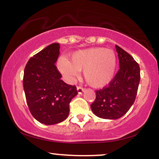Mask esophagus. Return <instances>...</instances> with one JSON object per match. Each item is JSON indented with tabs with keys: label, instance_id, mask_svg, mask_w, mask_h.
Segmentation results:
<instances>
[{
	"label": "esophagus",
	"instance_id": "34e87169",
	"mask_svg": "<svg viewBox=\"0 0 159 159\" xmlns=\"http://www.w3.org/2000/svg\"><path fill=\"white\" fill-rule=\"evenodd\" d=\"M84 90H85L84 88H82V87H77V91H78V94H81Z\"/></svg>",
	"mask_w": 159,
	"mask_h": 159
}]
</instances>
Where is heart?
Returning a JSON list of instances; mask_svg holds the SVG:
<instances>
[{"label": "heart", "mask_w": 159, "mask_h": 159, "mask_svg": "<svg viewBox=\"0 0 159 159\" xmlns=\"http://www.w3.org/2000/svg\"><path fill=\"white\" fill-rule=\"evenodd\" d=\"M58 69L67 79L72 80L83 70L89 85L101 88L113 79L116 66V57L111 49L91 48L74 52L70 60H61Z\"/></svg>", "instance_id": "b5f03b06"}]
</instances>
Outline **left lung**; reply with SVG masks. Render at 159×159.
Instances as JSON below:
<instances>
[{"label":"left lung","instance_id":"left-lung-1","mask_svg":"<svg viewBox=\"0 0 159 159\" xmlns=\"http://www.w3.org/2000/svg\"><path fill=\"white\" fill-rule=\"evenodd\" d=\"M120 69L107 87L96 90L91 110L102 119L116 120L130 109L135 100L140 75V66L129 53L116 45Z\"/></svg>","mask_w":159,"mask_h":159}]
</instances>
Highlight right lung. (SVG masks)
Instances as JSON below:
<instances>
[{"label":"right lung","instance_id":"1","mask_svg":"<svg viewBox=\"0 0 159 159\" xmlns=\"http://www.w3.org/2000/svg\"><path fill=\"white\" fill-rule=\"evenodd\" d=\"M60 44L53 43L30 58L24 71L23 87L29 110L39 123L54 125L68 116L69 103L78 94L75 86L66 84L55 63Z\"/></svg>","mask_w":159,"mask_h":159}]
</instances>
